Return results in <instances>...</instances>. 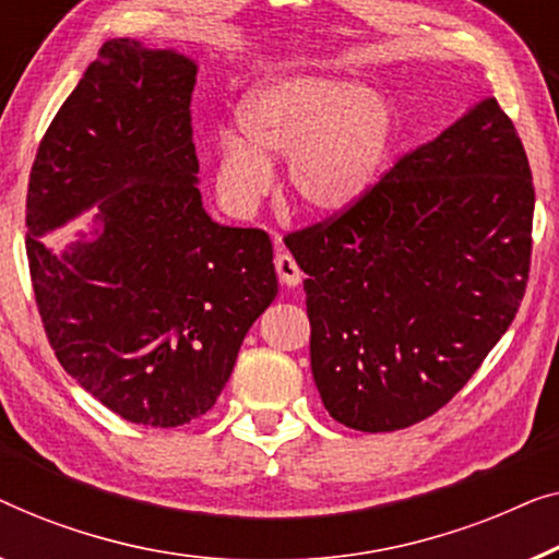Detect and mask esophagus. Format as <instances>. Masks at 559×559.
Wrapping results in <instances>:
<instances>
[{
	"instance_id": "1",
	"label": "esophagus",
	"mask_w": 559,
	"mask_h": 559,
	"mask_svg": "<svg viewBox=\"0 0 559 559\" xmlns=\"http://www.w3.org/2000/svg\"><path fill=\"white\" fill-rule=\"evenodd\" d=\"M276 273L281 283H286V286H296V283H301L304 273L301 269H298V263L294 261V255L286 253V250H281V253H276Z\"/></svg>"
}]
</instances>
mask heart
<instances>
[{
    "mask_svg": "<svg viewBox=\"0 0 559 559\" xmlns=\"http://www.w3.org/2000/svg\"><path fill=\"white\" fill-rule=\"evenodd\" d=\"M238 126L219 139L217 192L250 210L271 185V156H288L290 198L317 217H334L369 194L388 164L395 119L377 93L352 81L288 75L248 93Z\"/></svg>",
    "mask_w": 559,
    "mask_h": 559,
    "instance_id": "heart-1",
    "label": "heart"
}]
</instances>
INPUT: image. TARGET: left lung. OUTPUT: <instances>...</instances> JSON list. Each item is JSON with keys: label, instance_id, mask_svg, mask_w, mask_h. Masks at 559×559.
Segmentation results:
<instances>
[{"label": "left lung", "instance_id": "8db88e82", "mask_svg": "<svg viewBox=\"0 0 559 559\" xmlns=\"http://www.w3.org/2000/svg\"><path fill=\"white\" fill-rule=\"evenodd\" d=\"M534 185L493 98L392 164L342 215L288 233L311 372L342 426L390 433L466 384L522 304Z\"/></svg>", "mask_w": 559, "mask_h": 559}]
</instances>
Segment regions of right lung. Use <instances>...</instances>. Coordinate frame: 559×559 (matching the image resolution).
<instances>
[{
    "instance_id": "right-lung-1",
    "label": "right lung",
    "mask_w": 559,
    "mask_h": 559,
    "mask_svg": "<svg viewBox=\"0 0 559 559\" xmlns=\"http://www.w3.org/2000/svg\"><path fill=\"white\" fill-rule=\"evenodd\" d=\"M194 75L185 55L106 43L47 126L27 187L29 278L55 357L148 428L215 405L278 294L269 233L217 225L202 207ZM93 203L96 241L52 257L36 240Z\"/></svg>"
}]
</instances>
